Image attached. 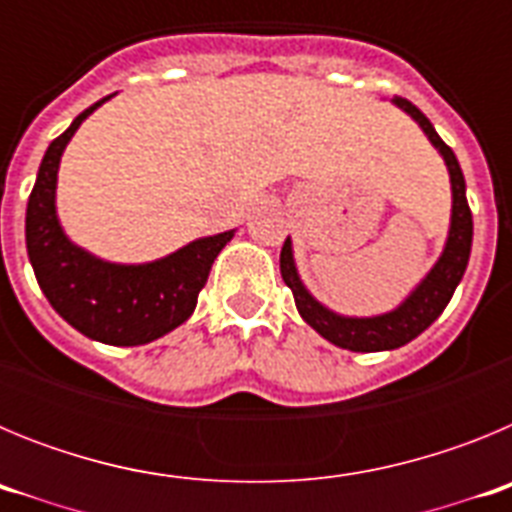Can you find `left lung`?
Returning a JSON list of instances; mask_svg holds the SVG:
<instances>
[{
	"instance_id": "left-lung-1",
	"label": "left lung",
	"mask_w": 512,
	"mask_h": 512,
	"mask_svg": "<svg viewBox=\"0 0 512 512\" xmlns=\"http://www.w3.org/2000/svg\"><path fill=\"white\" fill-rule=\"evenodd\" d=\"M392 102L400 107L402 112H408L415 122L420 125L428 140L433 143L438 153L446 161L451 179V225L449 238L443 253L433 264V269L423 277V282L405 297V302L395 307V310L384 312V315H374V318H348V315H338V312L328 310L320 305L315 297L307 292L302 284L300 274H297L295 256H292V241H284L282 256H279V269H282V279L292 295H295V305L300 310L302 320L310 328H315L325 341L333 346L348 348V351H361V354H372V351H392L413 338H418L433 320L446 310L454 289L459 287L464 271L469 264V251H472V210L467 202V182L461 174V166L456 161L454 151H451L441 138H438L436 128L431 120L415 107L408 99L395 97Z\"/></svg>"
}]
</instances>
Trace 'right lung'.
Segmentation results:
<instances>
[{
    "label": "right lung",
    "instance_id": "right-lung-1",
    "mask_svg": "<svg viewBox=\"0 0 512 512\" xmlns=\"http://www.w3.org/2000/svg\"><path fill=\"white\" fill-rule=\"evenodd\" d=\"M110 97L81 112L45 151L27 200L25 243L43 295L66 323L92 341L143 346L192 315L217 253L235 230L197 238L148 264H112L69 241L56 215L58 164L81 122Z\"/></svg>",
    "mask_w": 512,
    "mask_h": 512
}]
</instances>
